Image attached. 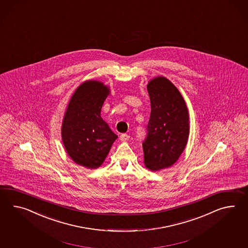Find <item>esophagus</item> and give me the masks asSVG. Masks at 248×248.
Here are the masks:
<instances>
[{
	"label": "esophagus",
	"mask_w": 248,
	"mask_h": 248,
	"mask_svg": "<svg viewBox=\"0 0 248 248\" xmlns=\"http://www.w3.org/2000/svg\"><path fill=\"white\" fill-rule=\"evenodd\" d=\"M129 139H130V135L129 134L122 133L121 136H120V140H121L122 141H126Z\"/></svg>",
	"instance_id": "34e87169"
}]
</instances>
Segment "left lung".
<instances>
[{
  "label": "left lung",
  "mask_w": 248,
  "mask_h": 248,
  "mask_svg": "<svg viewBox=\"0 0 248 248\" xmlns=\"http://www.w3.org/2000/svg\"><path fill=\"white\" fill-rule=\"evenodd\" d=\"M151 116L142 142L144 163L151 170L171 167L187 143L189 116L180 92L164 77L151 79L147 86Z\"/></svg>",
  "instance_id": "8db88e82"
}]
</instances>
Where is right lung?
<instances>
[{
  "label": "right lung",
  "mask_w": 248,
  "mask_h": 248,
  "mask_svg": "<svg viewBox=\"0 0 248 248\" xmlns=\"http://www.w3.org/2000/svg\"><path fill=\"white\" fill-rule=\"evenodd\" d=\"M108 94L101 82L85 81L74 92L62 122V138L69 156L88 169L104 162L117 138L100 115Z\"/></svg>",
  "instance_id": "right-lung-1"
}]
</instances>
